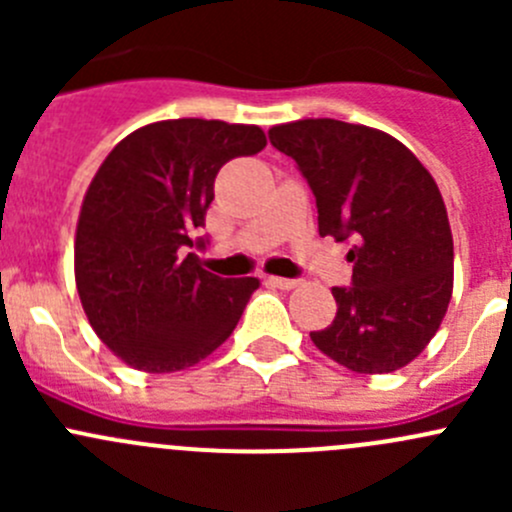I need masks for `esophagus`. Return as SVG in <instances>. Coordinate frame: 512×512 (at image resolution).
<instances>
[{"instance_id":"obj_1","label":"esophagus","mask_w":512,"mask_h":512,"mask_svg":"<svg viewBox=\"0 0 512 512\" xmlns=\"http://www.w3.org/2000/svg\"><path fill=\"white\" fill-rule=\"evenodd\" d=\"M272 287H280V289H292L299 285V280H292V277H267Z\"/></svg>"}]
</instances>
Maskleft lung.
<instances>
[{
	"instance_id": "1",
	"label": "left lung",
	"mask_w": 512,
	"mask_h": 512,
	"mask_svg": "<svg viewBox=\"0 0 512 512\" xmlns=\"http://www.w3.org/2000/svg\"><path fill=\"white\" fill-rule=\"evenodd\" d=\"M267 136L312 188L319 235L352 242V287L332 289L337 317L309 337L356 374L401 369L426 349L451 302L453 237L436 180L374 128L307 118Z\"/></svg>"
}]
</instances>
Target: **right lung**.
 Masks as SVG:
<instances>
[{"label": "right lung", "mask_w": 512, "mask_h": 512, "mask_svg": "<svg viewBox=\"0 0 512 512\" xmlns=\"http://www.w3.org/2000/svg\"><path fill=\"white\" fill-rule=\"evenodd\" d=\"M267 146L262 128L178 118L123 138L86 190L76 227V287L94 332L128 366L180 371L232 334L260 280L203 270L188 247L205 227L227 160Z\"/></svg>", "instance_id": "1"}]
</instances>
